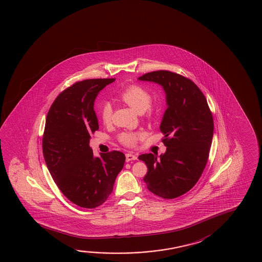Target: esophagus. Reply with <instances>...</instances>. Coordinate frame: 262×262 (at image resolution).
Returning a JSON list of instances; mask_svg holds the SVG:
<instances>
[{
  "label": "esophagus",
  "mask_w": 262,
  "mask_h": 262,
  "mask_svg": "<svg viewBox=\"0 0 262 262\" xmlns=\"http://www.w3.org/2000/svg\"><path fill=\"white\" fill-rule=\"evenodd\" d=\"M137 160V155H133V154H127L126 155V162H130V161H134Z\"/></svg>",
  "instance_id": "34e87169"
}]
</instances>
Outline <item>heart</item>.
Masks as SVG:
<instances>
[{
    "label": "heart",
    "instance_id": "obj_1",
    "mask_svg": "<svg viewBox=\"0 0 262 262\" xmlns=\"http://www.w3.org/2000/svg\"><path fill=\"white\" fill-rule=\"evenodd\" d=\"M120 99L139 113L143 112L147 117L152 116L155 112V106L150 104L151 101L150 92L140 85L127 86L120 92ZM99 115L103 123H110L112 120V105L106 101L100 104ZM145 133L142 130L125 132L120 134L119 140L123 145L134 147L140 140L145 137Z\"/></svg>",
    "mask_w": 262,
    "mask_h": 262
}]
</instances>
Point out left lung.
<instances>
[{"mask_svg":"<svg viewBox=\"0 0 262 262\" xmlns=\"http://www.w3.org/2000/svg\"><path fill=\"white\" fill-rule=\"evenodd\" d=\"M140 80L162 85L168 107L160 129L165 154L139 156L148 167L143 178L151 193L173 199L193 188L205 170L214 133V120L205 95L191 79L168 70L142 75Z\"/></svg>","mask_w":262,"mask_h":262,"instance_id":"left-lung-1","label":"left lung"}]
</instances>
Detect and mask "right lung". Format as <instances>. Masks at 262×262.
I'll return each instance as SVG.
<instances>
[{
  "instance_id": "obj_1",
  "label": "right lung",
  "mask_w": 262,
  "mask_h": 262,
  "mask_svg": "<svg viewBox=\"0 0 262 262\" xmlns=\"http://www.w3.org/2000/svg\"><path fill=\"white\" fill-rule=\"evenodd\" d=\"M115 78L77 81L56 97L43 130V155L52 178L75 205L95 208L107 200L125 155L119 150L94 157L91 134L99 129L94 101L99 91Z\"/></svg>"
}]
</instances>
